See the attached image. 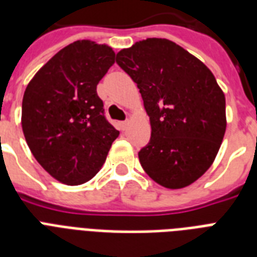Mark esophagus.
<instances>
[{"label":"esophagus","mask_w":257,"mask_h":257,"mask_svg":"<svg viewBox=\"0 0 257 257\" xmlns=\"http://www.w3.org/2000/svg\"><path fill=\"white\" fill-rule=\"evenodd\" d=\"M128 125H129V120H125V121H122V122H120V126H121V129H122V131H125Z\"/></svg>","instance_id":"esophagus-1"}]
</instances>
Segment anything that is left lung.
I'll return each instance as SVG.
<instances>
[{"mask_svg": "<svg viewBox=\"0 0 257 257\" xmlns=\"http://www.w3.org/2000/svg\"><path fill=\"white\" fill-rule=\"evenodd\" d=\"M116 62L140 89L151 140L141 167L169 189L191 185L208 171L223 141L225 97L215 76L167 38H147L117 53Z\"/></svg>", "mask_w": 257, "mask_h": 257, "instance_id": "obj_1", "label": "left lung"}]
</instances>
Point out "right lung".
Returning a JSON list of instances; mask_svg holds the SVG:
<instances>
[{"label": "right lung", "instance_id": "right-lung-1", "mask_svg": "<svg viewBox=\"0 0 257 257\" xmlns=\"http://www.w3.org/2000/svg\"><path fill=\"white\" fill-rule=\"evenodd\" d=\"M114 57L110 46L80 40L54 54L26 86L24 136L40 165L61 183L89 181L120 135L97 94Z\"/></svg>", "mask_w": 257, "mask_h": 257}]
</instances>
